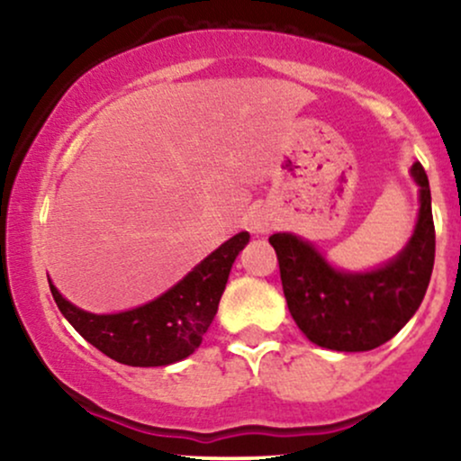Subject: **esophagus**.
Segmentation results:
<instances>
[{"instance_id": "obj_1", "label": "esophagus", "mask_w": 461, "mask_h": 461, "mask_svg": "<svg viewBox=\"0 0 461 461\" xmlns=\"http://www.w3.org/2000/svg\"><path fill=\"white\" fill-rule=\"evenodd\" d=\"M273 214L268 210H258V212L251 214V221H249V227H251L253 234L264 236L273 230Z\"/></svg>"}]
</instances>
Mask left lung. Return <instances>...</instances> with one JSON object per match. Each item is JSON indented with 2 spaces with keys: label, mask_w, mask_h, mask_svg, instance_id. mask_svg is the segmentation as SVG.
<instances>
[{
  "label": "left lung",
  "mask_w": 461,
  "mask_h": 461,
  "mask_svg": "<svg viewBox=\"0 0 461 461\" xmlns=\"http://www.w3.org/2000/svg\"><path fill=\"white\" fill-rule=\"evenodd\" d=\"M418 186V219L407 245L382 267L342 271L312 242L279 231L268 238L279 260L290 314L314 345L331 351L382 347L416 314L429 285L436 258L431 190L425 168H410Z\"/></svg>",
  "instance_id": "obj_1"
}]
</instances>
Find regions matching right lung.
I'll list each match as a JSON object with an SVG mask.
<instances>
[{
	"mask_svg": "<svg viewBox=\"0 0 461 461\" xmlns=\"http://www.w3.org/2000/svg\"><path fill=\"white\" fill-rule=\"evenodd\" d=\"M249 242L240 231L203 258L186 277L149 303L116 314H93L58 293L51 294L62 316L84 340L128 366H168L193 356L219 310L231 264Z\"/></svg>",
	"mask_w": 461,
	"mask_h": 461,
	"instance_id": "right-lung-1",
	"label": "right lung"
}]
</instances>
